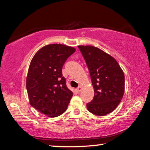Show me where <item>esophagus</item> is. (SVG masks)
<instances>
[{"mask_svg":"<svg viewBox=\"0 0 150 150\" xmlns=\"http://www.w3.org/2000/svg\"><path fill=\"white\" fill-rule=\"evenodd\" d=\"M81 89H82V86H81V85H79V87L77 88V92H80V91H81Z\"/></svg>","mask_w":150,"mask_h":150,"instance_id":"obj_1","label":"esophagus"}]
</instances>
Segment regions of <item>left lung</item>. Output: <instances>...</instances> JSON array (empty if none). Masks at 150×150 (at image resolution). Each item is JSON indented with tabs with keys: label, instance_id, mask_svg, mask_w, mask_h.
I'll list each match as a JSON object with an SVG mask.
<instances>
[{
	"label": "left lung",
	"instance_id": "8db88e82",
	"mask_svg": "<svg viewBox=\"0 0 150 150\" xmlns=\"http://www.w3.org/2000/svg\"><path fill=\"white\" fill-rule=\"evenodd\" d=\"M90 72L95 95L87 110L97 116L115 110L124 93V74L116 60L93 45H79Z\"/></svg>",
	"mask_w": 150,
	"mask_h": 150
}]
</instances>
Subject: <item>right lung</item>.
<instances>
[{"label": "right lung", "instance_id": "1", "mask_svg": "<svg viewBox=\"0 0 150 150\" xmlns=\"http://www.w3.org/2000/svg\"><path fill=\"white\" fill-rule=\"evenodd\" d=\"M75 48L63 44L46 45L35 53L26 77V89L30 105L50 118L67 109L73 92L62 75L65 61Z\"/></svg>", "mask_w": 150, "mask_h": 150}]
</instances>
